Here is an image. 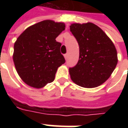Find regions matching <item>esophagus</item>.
I'll return each instance as SVG.
<instances>
[{
  "label": "esophagus",
  "instance_id": "obj_1",
  "mask_svg": "<svg viewBox=\"0 0 128 128\" xmlns=\"http://www.w3.org/2000/svg\"><path fill=\"white\" fill-rule=\"evenodd\" d=\"M64 58L66 59V60H67V58H68V54H65V55H64Z\"/></svg>",
  "mask_w": 128,
  "mask_h": 128
}]
</instances>
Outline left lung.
I'll return each instance as SVG.
<instances>
[{"label":"left lung","mask_w":128,"mask_h":128,"mask_svg":"<svg viewBox=\"0 0 128 128\" xmlns=\"http://www.w3.org/2000/svg\"><path fill=\"white\" fill-rule=\"evenodd\" d=\"M70 30L80 46L78 64L69 68L72 81L84 88H95L104 83L118 62L112 40L99 26L91 22L73 23Z\"/></svg>","instance_id":"left-lung-1"}]
</instances>
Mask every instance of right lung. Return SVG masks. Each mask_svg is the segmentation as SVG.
<instances>
[{
    "mask_svg": "<svg viewBox=\"0 0 128 128\" xmlns=\"http://www.w3.org/2000/svg\"><path fill=\"white\" fill-rule=\"evenodd\" d=\"M64 29L63 22L46 20L28 27L17 38L13 60L27 85L40 88L54 80L58 67L65 63L62 44L56 40Z\"/></svg>",
    "mask_w": 128,
    "mask_h": 128,
    "instance_id": "right-lung-1",
    "label": "right lung"
}]
</instances>
